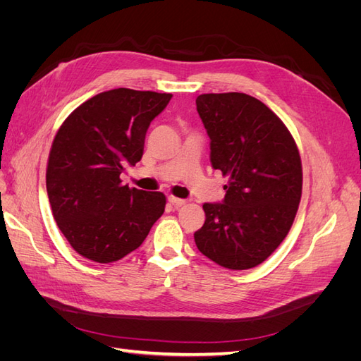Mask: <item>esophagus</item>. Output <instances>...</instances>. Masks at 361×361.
Returning a JSON list of instances; mask_svg holds the SVG:
<instances>
[{
    "mask_svg": "<svg viewBox=\"0 0 361 361\" xmlns=\"http://www.w3.org/2000/svg\"><path fill=\"white\" fill-rule=\"evenodd\" d=\"M169 202H170L173 206H182V204H185V200H183V199H178V197H174V195H169Z\"/></svg>",
    "mask_w": 361,
    "mask_h": 361,
    "instance_id": "34e87169",
    "label": "esophagus"
}]
</instances>
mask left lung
<instances>
[{
  "mask_svg": "<svg viewBox=\"0 0 361 361\" xmlns=\"http://www.w3.org/2000/svg\"><path fill=\"white\" fill-rule=\"evenodd\" d=\"M195 105L211 138L212 167L228 176L223 203L203 204L195 245L224 268H255L281 244L297 215V145L285 123L250 94L207 93Z\"/></svg>",
  "mask_w": 361,
  "mask_h": 361,
  "instance_id": "left-lung-1",
  "label": "left lung"
}]
</instances>
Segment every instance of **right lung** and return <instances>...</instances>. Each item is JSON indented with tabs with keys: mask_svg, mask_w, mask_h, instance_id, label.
Returning a JSON list of instances; mask_svg holds the SVG:
<instances>
[{
	"mask_svg": "<svg viewBox=\"0 0 361 361\" xmlns=\"http://www.w3.org/2000/svg\"><path fill=\"white\" fill-rule=\"evenodd\" d=\"M170 93L114 89L81 104L52 141L47 191L54 220L76 253L110 264L138 248L164 214L166 195L120 180L143 157L150 122Z\"/></svg>",
	"mask_w": 361,
	"mask_h": 361,
	"instance_id": "1",
	"label": "right lung"
}]
</instances>
